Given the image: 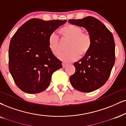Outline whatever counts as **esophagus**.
Segmentation results:
<instances>
[{"label": "esophagus", "instance_id": "obj_1", "mask_svg": "<svg viewBox=\"0 0 126 126\" xmlns=\"http://www.w3.org/2000/svg\"><path fill=\"white\" fill-rule=\"evenodd\" d=\"M62 66H63V68H65L66 66H67V64H66V63H62Z\"/></svg>", "mask_w": 126, "mask_h": 126}]
</instances>
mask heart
Wrapping results in <instances>:
<instances>
[{
	"mask_svg": "<svg viewBox=\"0 0 126 126\" xmlns=\"http://www.w3.org/2000/svg\"><path fill=\"white\" fill-rule=\"evenodd\" d=\"M80 26L74 24H66L59 30L63 40H69L66 49L68 50L59 55L62 45L58 35H50L48 39L49 50L54 55H58V59L65 63L77 61L79 57H84L89 52L92 46L91 35L88 32H83Z\"/></svg>",
	"mask_w": 126,
	"mask_h": 126,
	"instance_id": "1",
	"label": "heart"
}]
</instances>
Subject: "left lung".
I'll return each instance as SVG.
<instances>
[{"mask_svg": "<svg viewBox=\"0 0 126 126\" xmlns=\"http://www.w3.org/2000/svg\"><path fill=\"white\" fill-rule=\"evenodd\" d=\"M71 24L86 29L92 43L88 54L75 62V72L69 80L75 89L91 92L107 82L115 62V44L112 33L97 18L88 16L82 19H70Z\"/></svg>", "mask_w": 126, "mask_h": 126, "instance_id": "left-lung-1", "label": "left lung"}]
</instances>
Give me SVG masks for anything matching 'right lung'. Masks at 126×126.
Listing matches in <instances>:
<instances>
[{"mask_svg":"<svg viewBox=\"0 0 126 126\" xmlns=\"http://www.w3.org/2000/svg\"><path fill=\"white\" fill-rule=\"evenodd\" d=\"M66 20L32 18L17 30L10 40L9 68L16 85L27 94H38L50 84L61 62L49 50V37Z\"/></svg>","mask_w":126,"mask_h":126,"instance_id":"obj_1","label":"right lung"}]
</instances>
